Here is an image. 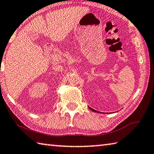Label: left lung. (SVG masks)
Here are the masks:
<instances>
[{
	"instance_id": "1",
	"label": "left lung",
	"mask_w": 154,
	"mask_h": 154,
	"mask_svg": "<svg viewBox=\"0 0 154 154\" xmlns=\"http://www.w3.org/2000/svg\"><path fill=\"white\" fill-rule=\"evenodd\" d=\"M89 109L91 110V111H94V112H98V111H95V110H94V109H92V108H91V107H89Z\"/></svg>"
}]
</instances>
